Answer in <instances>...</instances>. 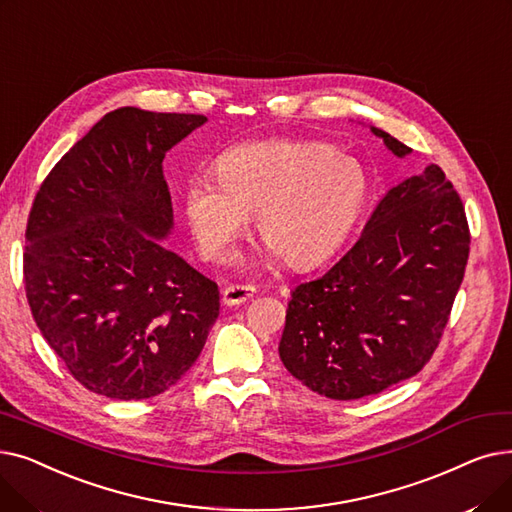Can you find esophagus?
I'll return each mask as SVG.
<instances>
[{"instance_id":"esophagus-1","label":"esophagus","mask_w":512,"mask_h":512,"mask_svg":"<svg viewBox=\"0 0 512 512\" xmlns=\"http://www.w3.org/2000/svg\"><path fill=\"white\" fill-rule=\"evenodd\" d=\"M256 294V287L254 285H243V283H235L225 287L223 291V302L227 306H237L241 302H248L250 298H254Z\"/></svg>"}]
</instances>
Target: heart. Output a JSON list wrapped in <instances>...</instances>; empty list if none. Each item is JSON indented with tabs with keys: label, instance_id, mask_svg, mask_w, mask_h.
<instances>
[{
	"label": "heart",
	"instance_id": "obj_1",
	"mask_svg": "<svg viewBox=\"0 0 512 512\" xmlns=\"http://www.w3.org/2000/svg\"><path fill=\"white\" fill-rule=\"evenodd\" d=\"M214 177H193L183 191L210 260H227L256 214L258 235L289 266H310L346 239L369 196L364 168L323 141L239 145L216 160Z\"/></svg>",
	"mask_w": 512,
	"mask_h": 512
}]
</instances>
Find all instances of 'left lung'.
<instances>
[{
	"label": "left lung",
	"mask_w": 512,
	"mask_h": 512,
	"mask_svg": "<svg viewBox=\"0 0 512 512\" xmlns=\"http://www.w3.org/2000/svg\"><path fill=\"white\" fill-rule=\"evenodd\" d=\"M396 156L412 150L371 127ZM465 206L429 164L385 193L331 269L291 291L279 356L312 392L358 400L417 375L448 325L469 260Z\"/></svg>",
	"instance_id": "left-lung-1"
}]
</instances>
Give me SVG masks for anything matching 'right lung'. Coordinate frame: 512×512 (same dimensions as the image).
Instances as JSON below:
<instances>
[{
	"label": "right lung",
	"mask_w": 512,
	"mask_h": 512,
	"mask_svg": "<svg viewBox=\"0 0 512 512\" xmlns=\"http://www.w3.org/2000/svg\"><path fill=\"white\" fill-rule=\"evenodd\" d=\"M204 114L118 108L41 183L27 223L24 291L45 342L97 396L145 400L198 360L218 287L166 250V152Z\"/></svg>",
	"instance_id": "obj_1"
}]
</instances>
